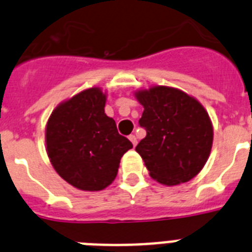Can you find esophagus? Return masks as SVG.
I'll return each instance as SVG.
<instances>
[{"label":"esophagus","instance_id":"esophagus-1","mask_svg":"<svg viewBox=\"0 0 252 252\" xmlns=\"http://www.w3.org/2000/svg\"><path fill=\"white\" fill-rule=\"evenodd\" d=\"M128 140H130V141L132 142L133 146L137 145V139H136V136H135V135H130V136H128Z\"/></svg>","mask_w":252,"mask_h":252}]
</instances>
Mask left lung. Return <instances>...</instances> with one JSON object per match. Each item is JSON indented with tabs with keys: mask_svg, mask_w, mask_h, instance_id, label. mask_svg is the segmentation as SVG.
<instances>
[{
	"mask_svg": "<svg viewBox=\"0 0 252 252\" xmlns=\"http://www.w3.org/2000/svg\"><path fill=\"white\" fill-rule=\"evenodd\" d=\"M144 107L140 126L146 136L135 150L149 174L164 186H178L195 177L206 165L213 144V126L201 102L166 86L139 90Z\"/></svg>",
	"mask_w": 252,
	"mask_h": 252,
	"instance_id": "1",
	"label": "left lung"
}]
</instances>
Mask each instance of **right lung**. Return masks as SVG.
<instances>
[{
    "label": "right lung",
    "instance_id": "obj_1",
    "mask_svg": "<svg viewBox=\"0 0 252 252\" xmlns=\"http://www.w3.org/2000/svg\"><path fill=\"white\" fill-rule=\"evenodd\" d=\"M106 92L84 90L58 104L45 127L51 165L74 188L97 192L115 180L120 160L132 148L104 113Z\"/></svg>",
    "mask_w": 252,
    "mask_h": 252
}]
</instances>
